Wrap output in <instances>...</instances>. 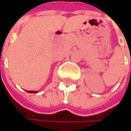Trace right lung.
Returning a JSON list of instances; mask_svg holds the SVG:
<instances>
[{
  "mask_svg": "<svg viewBox=\"0 0 131 131\" xmlns=\"http://www.w3.org/2000/svg\"><path fill=\"white\" fill-rule=\"evenodd\" d=\"M28 93H37L36 91H27Z\"/></svg>",
  "mask_w": 131,
  "mask_h": 131,
  "instance_id": "add662e5",
  "label": "right lung"
}]
</instances>
